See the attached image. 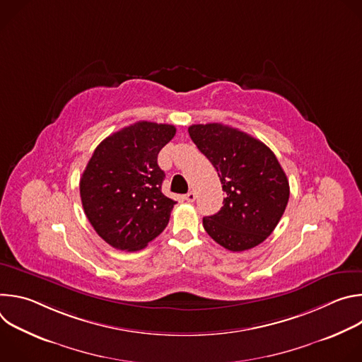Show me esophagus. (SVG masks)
Masks as SVG:
<instances>
[{
  "mask_svg": "<svg viewBox=\"0 0 362 362\" xmlns=\"http://www.w3.org/2000/svg\"><path fill=\"white\" fill-rule=\"evenodd\" d=\"M185 199H186L187 202H190V203H192V202H194V200H196V193H194V192H189V193H186V194H185Z\"/></svg>",
  "mask_w": 362,
  "mask_h": 362,
  "instance_id": "34e87169",
  "label": "esophagus"
}]
</instances>
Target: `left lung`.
<instances>
[{
	"label": "left lung",
	"mask_w": 362,
	"mask_h": 362,
	"mask_svg": "<svg viewBox=\"0 0 362 362\" xmlns=\"http://www.w3.org/2000/svg\"><path fill=\"white\" fill-rule=\"evenodd\" d=\"M189 134L216 169L226 193L222 209L203 218L204 230L232 252L262 243L289 200V182L274 151L261 140L221 123L193 124Z\"/></svg>",
	"instance_id": "left-lung-1"
}]
</instances>
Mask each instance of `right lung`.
I'll list each match as a JSON object with an SVG mask.
<instances>
[{
	"instance_id": "1",
	"label": "right lung",
	"mask_w": 362,
	"mask_h": 362,
	"mask_svg": "<svg viewBox=\"0 0 362 362\" xmlns=\"http://www.w3.org/2000/svg\"><path fill=\"white\" fill-rule=\"evenodd\" d=\"M176 127L137 122L103 140L80 179L84 214L110 246L139 250L169 223L176 202L162 193L159 151Z\"/></svg>"
}]
</instances>
